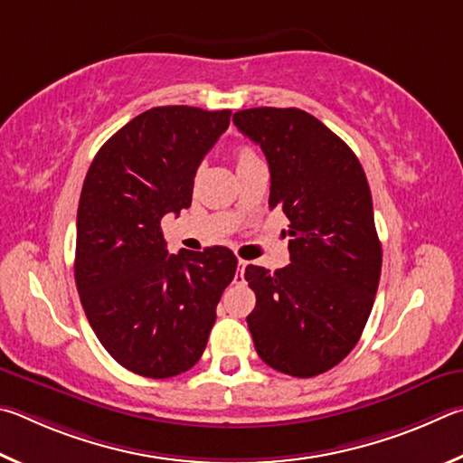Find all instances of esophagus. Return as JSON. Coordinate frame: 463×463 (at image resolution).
Masks as SVG:
<instances>
[{
    "instance_id": "34e87169",
    "label": "esophagus",
    "mask_w": 463,
    "mask_h": 463,
    "mask_svg": "<svg viewBox=\"0 0 463 463\" xmlns=\"http://www.w3.org/2000/svg\"><path fill=\"white\" fill-rule=\"evenodd\" d=\"M246 266H248L246 260H240L238 262V274H236L238 280H244V269H246Z\"/></svg>"
}]
</instances>
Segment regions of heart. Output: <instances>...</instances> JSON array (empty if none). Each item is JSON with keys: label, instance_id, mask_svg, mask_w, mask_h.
Listing matches in <instances>:
<instances>
[{"label": "heart", "instance_id": "1", "mask_svg": "<svg viewBox=\"0 0 463 463\" xmlns=\"http://www.w3.org/2000/svg\"><path fill=\"white\" fill-rule=\"evenodd\" d=\"M233 158H236V166H238V168L252 165V162L258 160L256 152H254L252 148H248V146H241V148H238L236 154H233Z\"/></svg>", "mask_w": 463, "mask_h": 463}]
</instances>
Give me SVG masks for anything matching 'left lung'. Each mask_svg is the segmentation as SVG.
<instances>
[{"instance_id": "8db88e82", "label": "left lung", "mask_w": 463, "mask_h": 463, "mask_svg": "<svg viewBox=\"0 0 463 463\" xmlns=\"http://www.w3.org/2000/svg\"><path fill=\"white\" fill-rule=\"evenodd\" d=\"M233 124L260 146L270 168V209L288 217L290 264H250L254 347L270 368L311 378L358 344L383 269L370 186L350 146L311 113L254 108Z\"/></svg>"}]
</instances>
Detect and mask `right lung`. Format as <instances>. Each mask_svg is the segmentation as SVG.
<instances>
[{"instance_id":"add662e5","label":"right lung","mask_w":463,"mask_h":463,"mask_svg":"<svg viewBox=\"0 0 463 463\" xmlns=\"http://www.w3.org/2000/svg\"><path fill=\"white\" fill-rule=\"evenodd\" d=\"M230 109L152 108L113 134L87 170L77 211L75 282L89 323L134 374L170 378L205 350L236 277L230 248L168 256L160 219L191 207L197 168Z\"/></svg>"}]
</instances>
